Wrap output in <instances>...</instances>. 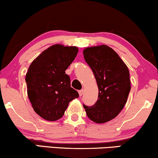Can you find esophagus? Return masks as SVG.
Returning a JSON list of instances; mask_svg holds the SVG:
<instances>
[{"label": "esophagus", "mask_w": 158, "mask_h": 158, "mask_svg": "<svg viewBox=\"0 0 158 158\" xmlns=\"http://www.w3.org/2000/svg\"><path fill=\"white\" fill-rule=\"evenodd\" d=\"M83 93H84V90H83V89H81V90H79V96H81V95H83Z\"/></svg>", "instance_id": "esophagus-1"}]
</instances>
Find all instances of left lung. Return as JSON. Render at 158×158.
Wrapping results in <instances>:
<instances>
[{
    "mask_svg": "<svg viewBox=\"0 0 158 158\" xmlns=\"http://www.w3.org/2000/svg\"><path fill=\"white\" fill-rule=\"evenodd\" d=\"M83 55L98 87L96 103L83 106L92 121L105 123L115 118L127 102L131 90L129 70L117 53L106 45L86 48Z\"/></svg>",
    "mask_w": 158,
    "mask_h": 158,
    "instance_id": "obj_1",
    "label": "left lung"
}]
</instances>
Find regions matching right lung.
Wrapping results in <instances>:
<instances>
[{"instance_id":"right-lung-1","label":"right lung","mask_w":158,"mask_h":158,"mask_svg":"<svg viewBox=\"0 0 158 158\" xmlns=\"http://www.w3.org/2000/svg\"><path fill=\"white\" fill-rule=\"evenodd\" d=\"M77 53L76 47L52 45L30 65L25 77L27 95L33 110L46 120L60 119L70 101L79 98L65 73Z\"/></svg>"}]
</instances>
